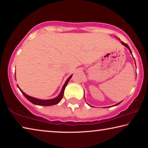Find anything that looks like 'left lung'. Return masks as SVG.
Masks as SVG:
<instances>
[{
  "instance_id": "left-lung-1",
  "label": "left lung",
  "mask_w": 148,
  "mask_h": 148,
  "mask_svg": "<svg viewBox=\"0 0 148 148\" xmlns=\"http://www.w3.org/2000/svg\"><path fill=\"white\" fill-rule=\"evenodd\" d=\"M121 42V44H123V45H124V46H125V47H127V48H128L129 49V51L130 52H131V53L132 54V51H131V49H130V47H129V46H128V45H127V44H125V43H124V42ZM135 64H136V63H135ZM120 103H121V102H119V103H117V104H116V106H117V105H118V104H119Z\"/></svg>"
}]
</instances>
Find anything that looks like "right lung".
Masks as SVG:
<instances>
[{"label": "right lung", "instance_id": "obj_1", "mask_svg": "<svg viewBox=\"0 0 148 148\" xmlns=\"http://www.w3.org/2000/svg\"><path fill=\"white\" fill-rule=\"evenodd\" d=\"M72 76V75H71V76H70L68 79H67L66 82H65V84H64L63 87H62L61 91V92H60V94L59 95V96L57 97L56 98H55L53 99L40 100V99H35V98H33V97H30V96H29V95H26L24 92L22 91L21 89H20L19 88V89H20V91H21L22 93H23V95H24L25 97L27 98V100H29L30 102H32V104H36V105H40V106H52V105H55V104H58L59 102L61 101V99H62V97H63V95H64V91L65 87H66V86H67V84H68L69 80H70V79L71 78Z\"/></svg>", "mask_w": 148, "mask_h": 148}]
</instances>
